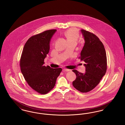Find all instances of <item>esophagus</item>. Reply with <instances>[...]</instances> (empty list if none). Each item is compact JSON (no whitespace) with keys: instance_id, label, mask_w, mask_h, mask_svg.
<instances>
[{"instance_id":"obj_1","label":"esophagus","mask_w":125,"mask_h":125,"mask_svg":"<svg viewBox=\"0 0 125 125\" xmlns=\"http://www.w3.org/2000/svg\"><path fill=\"white\" fill-rule=\"evenodd\" d=\"M63 71L65 72H69L70 71V70L67 69H66V68H64V69H63Z\"/></svg>"}]
</instances>
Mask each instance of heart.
Masks as SVG:
<instances>
[{
    "label": "heart",
    "instance_id": "1",
    "mask_svg": "<svg viewBox=\"0 0 125 125\" xmlns=\"http://www.w3.org/2000/svg\"><path fill=\"white\" fill-rule=\"evenodd\" d=\"M65 36L68 42L74 41L76 42L79 37V33L77 29L71 28L67 30L65 33Z\"/></svg>",
    "mask_w": 125,
    "mask_h": 125
}]
</instances>
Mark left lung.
Wrapping results in <instances>:
<instances>
[{
	"label": "left lung",
	"instance_id": "1",
	"mask_svg": "<svg viewBox=\"0 0 125 125\" xmlns=\"http://www.w3.org/2000/svg\"><path fill=\"white\" fill-rule=\"evenodd\" d=\"M84 39V45L81 52V60L85 62V73L73 70L76 79L73 86L79 91L86 93L94 89L105 75L107 58L105 48L99 39L93 33L81 30Z\"/></svg>",
	"mask_w": 125,
	"mask_h": 125
}]
</instances>
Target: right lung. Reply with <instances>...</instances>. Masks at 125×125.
Listing matches in <instances>:
<instances>
[{"label":"right lung","mask_w":125,"mask_h":125,"mask_svg":"<svg viewBox=\"0 0 125 125\" xmlns=\"http://www.w3.org/2000/svg\"><path fill=\"white\" fill-rule=\"evenodd\" d=\"M56 31L46 30L31 36L26 42L21 58V70L24 79L32 89L41 94H46L53 88L62 71L61 68L43 65Z\"/></svg>","instance_id":"obj_1"}]
</instances>
